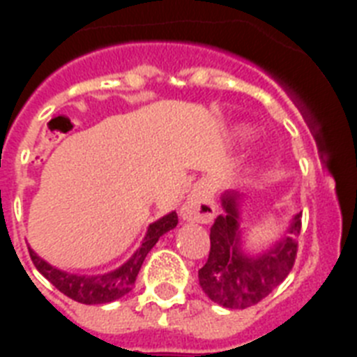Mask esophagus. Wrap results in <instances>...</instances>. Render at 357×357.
<instances>
[{
	"label": "esophagus",
	"mask_w": 357,
	"mask_h": 357,
	"mask_svg": "<svg viewBox=\"0 0 357 357\" xmlns=\"http://www.w3.org/2000/svg\"><path fill=\"white\" fill-rule=\"evenodd\" d=\"M214 214H216V206L204 185H197L181 207V216L185 222L211 223L214 220Z\"/></svg>",
	"instance_id": "1"
}]
</instances>
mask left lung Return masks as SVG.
Segmentation results:
<instances>
[{"label": "left lung", "instance_id": "left-lung-1", "mask_svg": "<svg viewBox=\"0 0 357 357\" xmlns=\"http://www.w3.org/2000/svg\"><path fill=\"white\" fill-rule=\"evenodd\" d=\"M238 195L225 193V213L211 227V250L207 263L198 270V282L211 301L229 309H245L261 302L291 272L296 259L302 213L291 220L288 232L275 247L257 257L241 252L239 243Z\"/></svg>", "mask_w": 357, "mask_h": 357}]
</instances>
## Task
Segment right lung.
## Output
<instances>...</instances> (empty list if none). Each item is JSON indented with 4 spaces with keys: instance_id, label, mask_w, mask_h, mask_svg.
<instances>
[{
    "instance_id": "obj_1",
    "label": "right lung",
    "mask_w": 357,
    "mask_h": 357,
    "mask_svg": "<svg viewBox=\"0 0 357 357\" xmlns=\"http://www.w3.org/2000/svg\"><path fill=\"white\" fill-rule=\"evenodd\" d=\"M176 223H178V218L176 213H169L166 216H162L160 220H157L155 223H151L148 227V232L144 236V241L135 254L132 255L127 263L123 264L121 268L114 270V272L105 273V275H94V277H85V275H73V273L61 272L53 268L52 264H48L46 261H43L36 252L30 250V257L36 264V268L43 273L46 279L55 286L61 293H64L66 296L73 298V301L80 302V304H107V302L118 301L119 296H123L125 293H128L134 286L135 279H137V273H139L141 266H143V261L146 257L148 252L153 248L159 238L162 234H166L168 230L175 229Z\"/></svg>"
}]
</instances>
